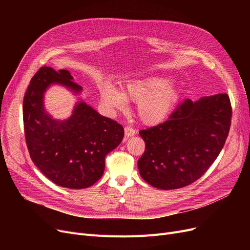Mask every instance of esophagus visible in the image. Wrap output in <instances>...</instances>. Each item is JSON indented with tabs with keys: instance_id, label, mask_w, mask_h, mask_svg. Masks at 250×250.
<instances>
[{
	"instance_id": "34e87169",
	"label": "esophagus",
	"mask_w": 250,
	"mask_h": 250,
	"mask_svg": "<svg viewBox=\"0 0 250 250\" xmlns=\"http://www.w3.org/2000/svg\"><path fill=\"white\" fill-rule=\"evenodd\" d=\"M136 135V130L130 127V126H125V138H129V137H133Z\"/></svg>"
}]
</instances>
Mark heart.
I'll return each instance as SVG.
<instances>
[{"instance_id": "obj_1", "label": "heart", "mask_w": 250, "mask_h": 250, "mask_svg": "<svg viewBox=\"0 0 250 250\" xmlns=\"http://www.w3.org/2000/svg\"><path fill=\"white\" fill-rule=\"evenodd\" d=\"M101 98L108 107L116 110L125 108V101L136 102V111L143 124L157 125L163 123L179 99V91L161 77H147L127 82L118 91L105 85Z\"/></svg>"}]
</instances>
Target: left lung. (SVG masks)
<instances>
[{
    "instance_id": "1",
    "label": "left lung",
    "mask_w": 250,
    "mask_h": 250,
    "mask_svg": "<svg viewBox=\"0 0 250 250\" xmlns=\"http://www.w3.org/2000/svg\"><path fill=\"white\" fill-rule=\"evenodd\" d=\"M231 116L227 94L186 99L168 121L140 132L146 144L138 160L142 178L164 190L198 180L224 147Z\"/></svg>"
}]
</instances>
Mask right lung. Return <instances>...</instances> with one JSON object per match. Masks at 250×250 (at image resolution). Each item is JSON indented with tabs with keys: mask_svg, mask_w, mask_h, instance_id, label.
Listing matches in <instances>:
<instances>
[{
	"mask_svg": "<svg viewBox=\"0 0 250 250\" xmlns=\"http://www.w3.org/2000/svg\"><path fill=\"white\" fill-rule=\"evenodd\" d=\"M54 85L75 96L83 90L68 70L39 69L23 101L26 144L33 163L49 180L62 188H86L103 175L105 157L122 143L124 127L81 97L68 118H55L44 106L45 92Z\"/></svg>",
	"mask_w": 250,
	"mask_h": 250,
	"instance_id": "obj_1",
	"label": "right lung"
}]
</instances>
